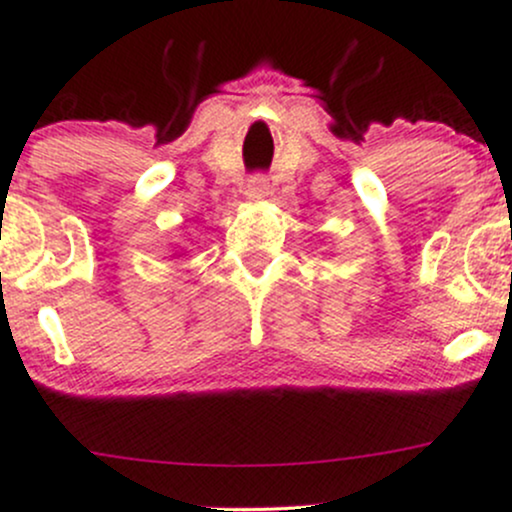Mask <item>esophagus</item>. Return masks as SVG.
I'll return each instance as SVG.
<instances>
[{"label": "esophagus", "instance_id": "esophagus-1", "mask_svg": "<svg viewBox=\"0 0 512 512\" xmlns=\"http://www.w3.org/2000/svg\"><path fill=\"white\" fill-rule=\"evenodd\" d=\"M267 195H270V183H267L265 175H252V178L247 180L245 198L252 200V203H260V200H265Z\"/></svg>", "mask_w": 512, "mask_h": 512}]
</instances>
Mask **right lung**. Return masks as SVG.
Instances as JSON below:
<instances>
[{"mask_svg": "<svg viewBox=\"0 0 512 512\" xmlns=\"http://www.w3.org/2000/svg\"><path fill=\"white\" fill-rule=\"evenodd\" d=\"M175 255H178V257H180V252H178V250H175V252H173V257H175Z\"/></svg>", "mask_w": 512, "mask_h": 512, "instance_id": "1", "label": "right lung"}]
</instances>
